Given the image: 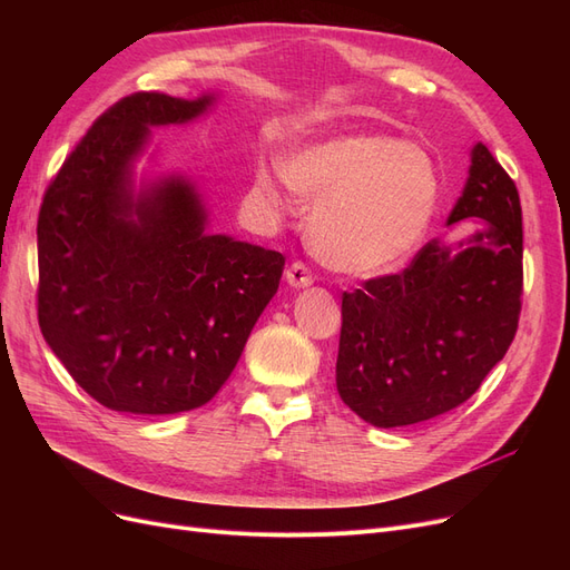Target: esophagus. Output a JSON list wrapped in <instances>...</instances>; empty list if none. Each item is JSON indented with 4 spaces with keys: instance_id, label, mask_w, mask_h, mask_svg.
I'll return each instance as SVG.
<instances>
[{
    "instance_id": "obj_1",
    "label": "esophagus",
    "mask_w": 570,
    "mask_h": 570,
    "mask_svg": "<svg viewBox=\"0 0 570 570\" xmlns=\"http://www.w3.org/2000/svg\"><path fill=\"white\" fill-rule=\"evenodd\" d=\"M285 278H287L289 287H308V285H314L312 271H308L306 264H302V262H292L289 268L285 271Z\"/></svg>"
}]
</instances>
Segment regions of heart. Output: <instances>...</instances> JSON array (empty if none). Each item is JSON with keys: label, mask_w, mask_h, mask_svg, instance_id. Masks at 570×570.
<instances>
[{"label": "heart", "mask_w": 570, "mask_h": 570, "mask_svg": "<svg viewBox=\"0 0 570 570\" xmlns=\"http://www.w3.org/2000/svg\"><path fill=\"white\" fill-rule=\"evenodd\" d=\"M287 187L314 206L308 239L325 266L371 278L402 266L433 223L440 176L419 145L387 135H335L292 149L281 161ZM254 197L281 216V178L258 168Z\"/></svg>", "instance_id": "heart-1"}]
</instances>
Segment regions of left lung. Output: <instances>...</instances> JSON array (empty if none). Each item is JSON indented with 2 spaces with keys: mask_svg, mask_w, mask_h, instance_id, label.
<instances>
[{
  "mask_svg": "<svg viewBox=\"0 0 570 570\" xmlns=\"http://www.w3.org/2000/svg\"><path fill=\"white\" fill-rule=\"evenodd\" d=\"M463 218L480 223L469 239H433L402 273L342 295L337 392L375 428L456 409L513 342L523 295L521 199L482 142L446 226Z\"/></svg>",
  "mask_w": 570,
  "mask_h": 570,
  "instance_id": "1",
  "label": "left lung"
}]
</instances>
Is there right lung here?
<instances>
[{
	"instance_id": "right-lung-1",
	"label": "right lung",
	"mask_w": 570,
	"mask_h": 570,
	"mask_svg": "<svg viewBox=\"0 0 570 570\" xmlns=\"http://www.w3.org/2000/svg\"><path fill=\"white\" fill-rule=\"evenodd\" d=\"M216 105L135 92L101 114L47 187L38 318L49 350L101 406L168 416L206 404L281 285L285 256L212 235L195 180L135 187L151 128Z\"/></svg>"
}]
</instances>
